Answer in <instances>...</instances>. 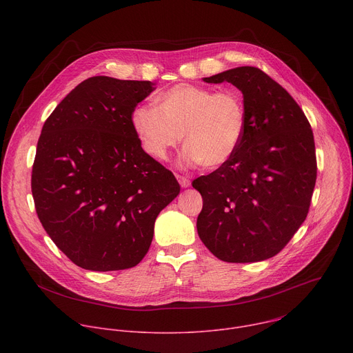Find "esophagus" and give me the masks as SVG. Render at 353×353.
<instances>
[{"mask_svg":"<svg viewBox=\"0 0 353 353\" xmlns=\"http://www.w3.org/2000/svg\"><path fill=\"white\" fill-rule=\"evenodd\" d=\"M177 180H179V183H180V185H181L183 188H187V187L191 185L190 179L185 177V176H177Z\"/></svg>","mask_w":353,"mask_h":353,"instance_id":"1","label":"esophagus"}]
</instances>
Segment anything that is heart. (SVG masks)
<instances>
[{
    "label": "heart",
    "mask_w": 353,
    "mask_h": 353,
    "mask_svg": "<svg viewBox=\"0 0 353 353\" xmlns=\"http://www.w3.org/2000/svg\"><path fill=\"white\" fill-rule=\"evenodd\" d=\"M247 124L244 97L237 89L215 90L180 83L155 96L154 106H138L131 125L145 152L166 161L183 137L185 163L215 170L239 150Z\"/></svg>",
    "instance_id": "b5f03b06"
}]
</instances>
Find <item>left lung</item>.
I'll return each instance as SVG.
<instances>
[{
	"mask_svg": "<svg viewBox=\"0 0 353 353\" xmlns=\"http://www.w3.org/2000/svg\"><path fill=\"white\" fill-rule=\"evenodd\" d=\"M204 81L229 82L243 93L247 124L236 155L192 181L203 195L198 236L222 261L268 260L309 212L317 177L310 123L294 99L256 67L232 68Z\"/></svg>",
	"mask_w": 353,
	"mask_h": 353,
	"instance_id": "left-lung-1",
	"label": "left lung"
}]
</instances>
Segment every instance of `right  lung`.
Returning <instances> with one entry per match:
<instances>
[{"mask_svg": "<svg viewBox=\"0 0 353 353\" xmlns=\"http://www.w3.org/2000/svg\"><path fill=\"white\" fill-rule=\"evenodd\" d=\"M154 85L88 78L41 128L32 169L36 212L50 239L83 270L135 267L152 243L159 212L180 192L131 125Z\"/></svg>", "mask_w": 353, "mask_h": 353, "instance_id": "1", "label": "right lung"}]
</instances>
